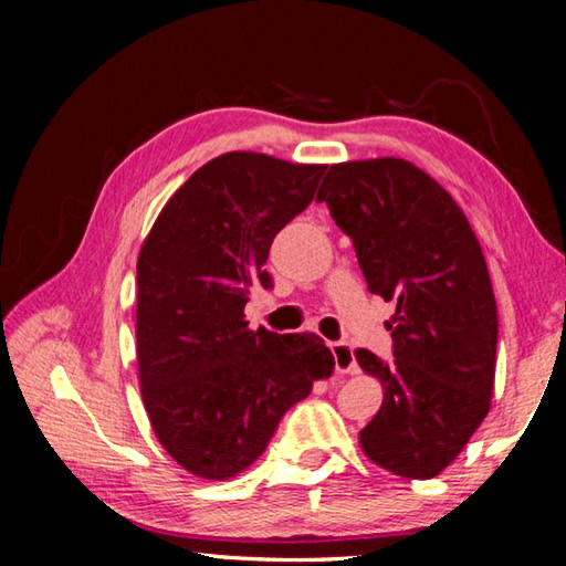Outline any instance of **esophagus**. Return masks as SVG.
I'll return each instance as SVG.
<instances>
[{"mask_svg":"<svg viewBox=\"0 0 566 566\" xmlns=\"http://www.w3.org/2000/svg\"><path fill=\"white\" fill-rule=\"evenodd\" d=\"M329 349L337 375H354L357 371V359H354V349L347 342H329Z\"/></svg>","mask_w":566,"mask_h":566,"instance_id":"34e87169","label":"esophagus"}]
</instances>
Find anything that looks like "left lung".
<instances>
[{
    "mask_svg": "<svg viewBox=\"0 0 566 566\" xmlns=\"http://www.w3.org/2000/svg\"><path fill=\"white\" fill-rule=\"evenodd\" d=\"M317 202L352 237L369 292L397 302L395 361L354 352L385 389L359 444L389 472L432 479L490 411L500 322L482 247L452 195L407 159L332 165Z\"/></svg>",
    "mask_w": 566,
    "mask_h": 566,
    "instance_id": "1",
    "label": "left lung"
}]
</instances>
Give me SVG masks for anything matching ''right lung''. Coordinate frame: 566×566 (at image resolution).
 Here are the masks:
<instances>
[{
	"label": "right lung",
	"instance_id": "1",
	"mask_svg": "<svg viewBox=\"0 0 566 566\" xmlns=\"http://www.w3.org/2000/svg\"><path fill=\"white\" fill-rule=\"evenodd\" d=\"M327 165L256 151L207 161L161 209L137 260L142 401L159 444L189 474L222 482L260 457L284 411L334 357L317 334L249 329V290Z\"/></svg>",
	"mask_w": 566,
	"mask_h": 566
}]
</instances>
